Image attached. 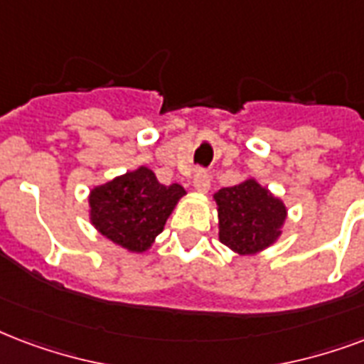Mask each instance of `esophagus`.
Listing matches in <instances>:
<instances>
[{
    "label": "esophagus",
    "mask_w": 364,
    "mask_h": 364,
    "mask_svg": "<svg viewBox=\"0 0 364 364\" xmlns=\"http://www.w3.org/2000/svg\"><path fill=\"white\" fill-rule=\"evenodd\" d=\"M193 187L196 193H202L206 194L208 188H210V173L206 170H198L194 173V179H193Z\"/></svg>",
    "instance_id": "34e87169"
}]
</instances>
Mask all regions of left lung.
Masks as SVG:
<instances>
[{"mask_svg":"<svg viewBox=\"0 0 364 364\" xmlns=\"http://www.w3.org/2000/svg\"><path fill=\"white\" fill-rule=\"evenodd\" d=\"M213 200L218 204L219 240L240 256L257 254L281 237L287 206L256 179L219 188Z\"/></svg>","mask_w":364,"mask_h":364,"instance_id":"obj_1","label":"left lung"}]
</instances>
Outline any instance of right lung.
Segmentation results:
<instances>
[{"mask_svg": "<svg viewBox=\"0 0 364 364\" xmlns=\"http://www.w3.org/2000/svg\"><path fill=\"white\" fill-rule=\"evenodd\" d=\"M185 188L162 185L154 171L141 166L99 185L90 194V219L102 237L127 252H146L164 231Z\"/></svg>", "mask_w": 364, "mask_h": 364, "instance_id": "1", "label": "right lung"}]
</instances>
